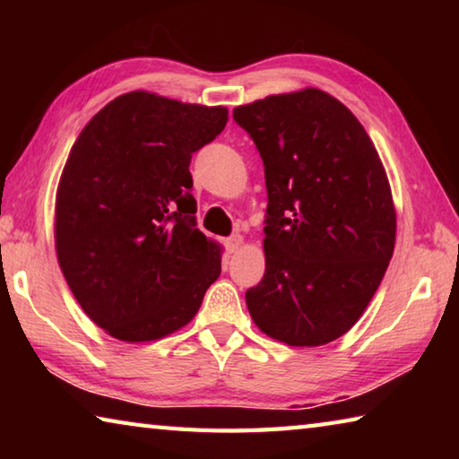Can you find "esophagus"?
Here are the masks:
<instances>
[{
  "instance_id": "34e87169",
  "label": "esophagus",
  "mask_w": 459,
  "mask_h": 459,
  "mask_svg": "<svg viewBox=\"0 0 459 459\" xmlns=\"http://www.w3.org/2000/svg\"><path fill=\"white\" fill-rule=\"evenodd\" d=\"M240 245H243V237H240V235H232L227 240H224V247H227L229 253H237Z\"/></svg>"
}]
</instances>
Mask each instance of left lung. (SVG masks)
I'll list each match as a JSON object with an SVG mask.
<instances>
[{
	"instance_id": "1",
	"label": "left lung",
	"mask_w": 459,
	"mask_h": 459,
	"mask_svg": "<svg viewBox=\"0 0 459 459\" xmlns=\"http://www.w3.org/2000/svg\"><path fill=\"white\" fill-rule=\"evenodd\" d=\"M265 166V275L247 290L261 332L322 346L359 322L393 257L385 168L360 121L320 89L232 111Z\"/></svg>"
}]
</instances>
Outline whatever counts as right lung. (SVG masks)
Returning a JSON list of instances; mask_svg holds the SVG:
<instances>
[{"instance_id":"add662e5","label":"right lung","mask_w":459,"mask_h":459,"mask_svg":"<svg viewBox=\"0 0 459 459\" xmlns=\"http://www.w3.org/2000/svg\"><path fill=\"white\" fill-rule=\"evenodd\" d=\"M224 107L134 91L81 131L56 194V255L76 301L123 342L180 330L221 275V247L196 229L192 153Z\"/></svg>"}]
</instances>
